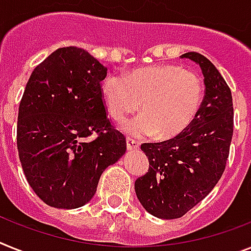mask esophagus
<instances>
[{
	"instance_id": "1",
	"label": "esophagus",
	"mask_w": 251,
	"mask_h": 251,
	"mask_svg": "<svg viewBox=\"0 0 251 251\" xmlns=\"http://www.w3.org/2000/svg\"><path fill=\"white\" fill-rule=\"evenodd\" d=\"M127 149L128 150H137V149H140V142L136 140H133V138L128 137L127 138Z\"/></svg>"
}]
</instances>
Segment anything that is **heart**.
<instances>
[{
	"label": "heart",
	"mask_w": 251,
	"mask_h": 251,
	"mask_svg": "<svg viewBox=\"0 0 251 251\" xmlns=\"http://www.w3.org/2000/svg\"><path fill=\"white\" fill-rule=\"evenodd\" d=\"M106 109L115 121L138 110L145 113L122 126L126 133L145 137L158 133L171 138L191 124L202 99V83L192 70L172 64H155L123 73H109L101 82Z\"/></svg>",
	"instance_id": "b5f03b06"
}]
</instances>
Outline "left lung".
<instances>
[{
	"label": "left lung",
	"instance_id": "1",
	"mask_svg": "<svg viewBox=\"0 0 251 251\" xmlns=\"http://www.w3.org/2000/svg\"><path fill=\"white\" fill-rule=\"evenodd\" d=\"M199 64L205 96L191 124L163 142L142 144L149 172L134 182L138 200L161 219L181 218L206 198L222 177L233 134V103L218 69L198 52L181 55Z\"/></svg>",
	"mask_w": 251,
	"mask_h": 251
}]
</instances>
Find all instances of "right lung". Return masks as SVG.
I'll return each instance as SVG.
<instances>
[{
    "label": "right lung",
    "mask_w": 251,
    "mask_h": 251,
    "mask_svg": "<svg viewBox=\"0 0 251 251\" xmlns=\"http://www.w3.org/2000/svg\"><path fill=\"white\" fill-rule=\"evenodd\" d=\"M107 68L79 47H63L36 66L19 105L16 144L26 181L42 201L83 206L102 172L127 150L101 93Z\"/></svg>",
    "instance_id": "add662e5"
}]
</instances>
